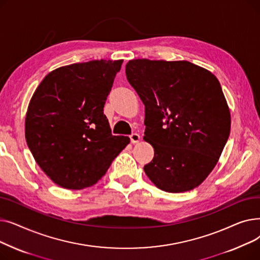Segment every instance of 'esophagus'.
Masks as SVG:
<instances>
[{
    "instance_id": "1",
    "label": "esophagus",
    "mask_w": 260,
    "mask_h": 260,
    "mask_svg": "<svg viewBox=\"0 0 260 260\" xmlns=\"http://www.w3.org/2000/svg\"><path fill=\"white\" fill-rule=\"evenodd\" d=\"M129 138H131L132 143H137V142L140 141V135L137 134V133H133V134L129 136Z\"/></svg>"
}]
</instances>
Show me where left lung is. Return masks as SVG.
<instances>
[{
	"mask_svg": "<svg viewBox=\"0 0 260 260\" xmlns=\"http://www.w3.org/2000/svg\"><path fill=\"white\" fill-rule=\"evenodd\" d=\"M125 74L145 106L144 140L155 151L145 174L169 193L195 188L216 166L230 136L219 81L187 61L131 60Z\"/></svg>",
	"mask_w": 260,
	"mask_h": 260,
	"instance_id": "obj_1",
	"label": "left lung"
}]
</instances>
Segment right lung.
<instances>
[{
    "label": "right lung",
    "instance_id": "add662e5",
    "mask_svg": "<svg viewBox=\"0 0 260 260\" xmlns=\"http://www.w3.org/2000/svg\"><path fill=\"white\" fill-rule=\"evenodd\" d=\"M122 60H94L49 73L27 109L25 138L42 171L60 186L97 183L129 143L113 136L103 107Z\"/></svg>",
    "mask_w": 260,
    "mask_h": 260
}]
</instances>
